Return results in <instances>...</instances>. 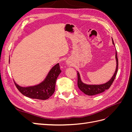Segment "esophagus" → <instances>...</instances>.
<instances>
[{
	"label": "esophagus",
	"mask_w": 132,
	"mask_h": 132,
	"mask_svg": "<svg viewBox=\"0 0 132 132\" xmlns=\"http://www.w3.org/2000/svg\"><path fill=\"white\" fill-rule=\"evenodd\" d=\"M67 64H69V62H67Z\"/></svg>",
	"instance_id": "34e87169"
}]
</instances>
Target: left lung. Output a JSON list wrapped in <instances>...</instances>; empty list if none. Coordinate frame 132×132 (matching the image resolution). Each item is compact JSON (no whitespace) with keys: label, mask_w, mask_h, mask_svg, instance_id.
<instances>
[{"label":"left lung","mask_w":132,"mask_h":132,"mask_svg":"<svg viewBox=\"0 0 132 132\" xmlns=\"http://www.w3.org/2000/svg\"><path fill=\"white\" fill-rule=\"evenodd\" d=\"M112 43L114 45L113 39H112ZM116 71L112 76V77L110 80L105 84L101 85H87L83 83L80 79V76L79 73L78 72V86L79 89L82 92L86 95L89 96L95 95L98 94H100L104 92L105 90L109 89L110 86H111L112 84L113 83L114 80L116 76V74L118 70V61L117 58V52H116Z\"/></svg>","instance_id":"left-lung-1"}]
</instances>
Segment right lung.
I'll list each match as a JSON object with an SVG mask.
<instances>
[{"label":"right lung","instance_id":"right-lung-1","mask_svg":"<svg viewBox=\"0 0 132 132\" xmlns=\"http://www.w3.org/2000/svg\"><path fill=\"white\" fill-rule=\"evenodd\" d=\"M61 73L59 64L57 63L51 69L44 81L37 85L21 87L14 82L18 90L25 96L45 100L50 98L54 93L55 82Z\"/></svg>","mask_w":132,"mask_h":132}]
</instances>
